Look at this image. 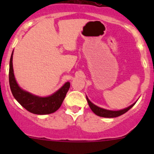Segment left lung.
<instances>
[{
    "label": "left lung",
    "instance_id": "left-lung-1",
    "mask_svg": "<svg viewBox=\"0 0 154 154\" xmlns=\"http://www.w3.org/2000/svg\"><path fill=\"white\" fill-rule=\"evenodd\" d=\"M86 100L87 102L88 103V106H89L91 109L92 110L93 112L97 116H100V117H104V118H116L119 117V116H122V115L125 114V112H127L129 109L132 108L135 105V103L136 102H135L134 103H133L132 105H130V106L127 107V108L123 109L121 110H117V111H114V110H109L106 109L101 108V107H99L96 105H94V103H91L89 100V99L88 98V97L86 96Z\"/></svg>",
    "mask_w": 154,
    "mask_h": 154
}]
</instances>
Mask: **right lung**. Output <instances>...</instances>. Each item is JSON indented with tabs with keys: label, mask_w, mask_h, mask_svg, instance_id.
<instances>
[{
	"label": "right lung",
	"mask_w": 154,
	"mask_h": 154,
	"mask_svg": "<svg viewBox=\"0 0 154 154\" xmlns=\"http://www.w3.org/2000/svg\"><path fill=\"white\" fill-rule=\"evenodd\" d=\"M12 55H11L9 71V82L12 95L15 100L29 112L36 115H47L57 111L63 103L70 88V83L66 82L63 86L51 95L40 97L25 91L18 86L15 78L12 66Z\"/></svg>",
	"instance_id": "1"
}]
</instances>
